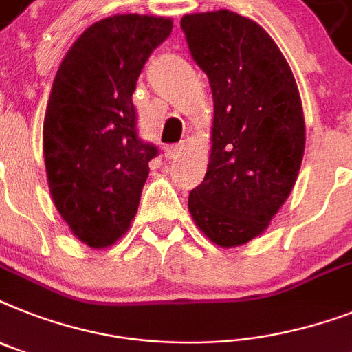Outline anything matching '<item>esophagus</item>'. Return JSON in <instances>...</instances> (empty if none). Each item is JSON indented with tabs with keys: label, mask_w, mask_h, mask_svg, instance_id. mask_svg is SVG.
Returning <instances> with one entry per match:
<instances>
[{
	"label": "esophagus",
	"mask_w": 352,
	"mask_h": 352,
	"mask_svg": "<svg viewBox=\"0 0 352 352\" xmlns=\"http://www.w3.org/2000/svg\"><path fill=\"white\" fill-rule=\"evenodd\" d=\"M182 150H184V144H170V146L164 148V157L166 159H177V157L181 155Z\"/></svg>",
	"instance_id": "1"
}]
</instances>
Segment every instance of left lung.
I'll return each mask as SVG.
<instances>
[{"label":"left lung","mask_w":352,"mask_h":352,"mask_svg":"<svg viewBox=\"0 0 352 352\" xmlns=\"http://www.w3.org/2000/svg\"><path fill=\"white\" fill-rule=\"evenodd\" d=\"M213 94L210 164L188 208L211 242L235 248L262 235L298 177L305 122L298 87L276 43L231 10L181 19Z\"/></svg>","instance_id":"obj_1"}]
</instances>
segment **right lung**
Returning a JSON list of instances; mask_svg holds the SVG:
<instances>
[{"label": "right lung", "mask_w": 352, "mask_h": 352, "mask_svg": "<svg viewBox=\"0 0 352 352\" xmlns=\"http://www.w3.org/2000/svg\"><path fill=\"white\" fill-rule=\"evenodd\" d=\"M170 18L122 14L77 37L54 79L43 124L48 188L70 231L90 248L117 242L139 208L159 150L137 135L131 94Z\"/></svg>", "instance_id": "1"}]
</instances>
